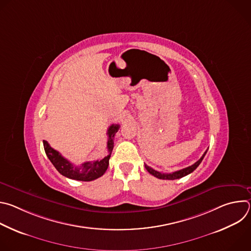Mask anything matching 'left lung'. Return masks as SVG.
Returning a JSON list of instances; mask_svg holds the SVG:
<instances>
[{
  "label": "left lung",
  "mask_w": 251,
  "mask_h": 251,
  "mask_svg": "<svg viewBox=\"0 0 251 251\" xmlns=\"http://www.w3.org/2000/svg\"><path fill=\"white\" fill-rule=\"evenodd\" d=\"M206 151H207V150H206ZM206 151L203 153V155L201 156V158L199 161H197L194 165H192V166H190V167H187V168H185V169H182V170L176 171V172H174V173H170V174L161 173V172H158V171L152 169L151 167H149V166H147V165H145V168H146V170H147L151 175H153L154 176H156V177H158V178H162V180H176V178H181V177H183V176H185L191 174L192 172H194V171L199 167V165L201 163L203 157H204L205 154H206Z\"/></svg>",
  "instance_id": "1"
}]
</instances>
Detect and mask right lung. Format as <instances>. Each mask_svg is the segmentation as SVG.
<instances>
[{"label": "right lung", "mask_w": 251, "mask_h": 251, "mask_svg": "<svg viewBox=\"0 0 251 251\" xmlns=\"http://www.w3.org/2000/svg\"><path fill=\"white\" fill-rule=\"evenodd\" d=\"M119 128V124H112L107 130V135H108L107 149H108L109 152L108 156L104 157L102 160H97L94 162H84L79 167L75 166L73 163H70L68 160L63 158L59 152L50 146L46 140H44V148L50 161L62 176L76 181L90 182L103 176L107 168H108L109 159L114 147V137Z\"/></svg>", "instance_id": "right-lung-1"}]
</instances>
